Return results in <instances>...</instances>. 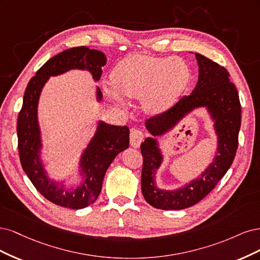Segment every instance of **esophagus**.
<instances>
[{"label":"esophagus","instance_id":"34e87169","mask_svg":"<svg viewBox=\"0 0 260 260\" xmlns=\"http://www.w3.org/2000/svg\"><path fill=\"white\" fill-rule=\"evenodd\" d=\"M142 139H144V135L139 129L133 128L131 131V146L134 148H138L141 144Z\"/></svg>","mask_w":260,"mask_h":260}]
</instances>
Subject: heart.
I'll return each mask as SVG.
<instances>
[{"label":"heart","instance_id":"obj_1","mask_svg":"<svg viewBox=\"0 0 260 260\" xmlns=\"http://www.w3.org/2000/svg\"><path fill=\"white\" fill-rule=\"evenodd\" d=\"M115 85L106 87L116 104L124 105L125 95L140 99L144 110L160 114L169 110L185 93L191 80L189 66L178 57L133 55L114 69Z\"/></svg>","mask_w":260,"mask_h":260}]
</instances>
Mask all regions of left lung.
Segmentation results:
<instances>
[{"mask_svg": "<svg viewBox=\"0 0 260 260\" xmlns=\"http://www.w3.org/2000/svg\"><path fill=\"white\" fill-rule=\"evenodd\" d=\"M199 66L198 83L189 96L182 97L169 110L152 116L145 126L152 137L140 146L144 164L141 171V190L147 202L164 211L183 209L197 204L211 192L228 172L236 156L241 127V105L238 90L229 80L223 67L196 53ZM204 107L217 138L212 162L199 178L185 185L166 190L157 187L155 176L164 159L156 137L170 131L196 108Z\"/></svg>", "mask_w": 260, "mask_h": 260, "instance_id": "1", "label": "left lung"}]
</instances>
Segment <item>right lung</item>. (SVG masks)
Returning <instances> with one entry per match:
<instances>
[{"label": "right lung", "instance_id": "right-lung-1", "mask_svg": "<svg viewBox=\"0 0 260 260\" xmlns=\"http://www.w3.org/2000/svg\"><path fill=\"white\" fill-rule=\"evenodd\" d=\"M106 62V55L97 49H89L86 46L66 49L41 67L24 91L17 121L20 162L33 186L56 205L80 209L95 202L102 191L108 167L116 155L128 148L129 128L99 120L94 136L79 158L78 175L81 182L74 187L67 186L66 179L54 180L49 177L42 160L43 140L38 116L41 93L49 78L71 70L88 71L97 82L102 77V68ZM96 100L97 103L103 100V93L98 86Z\"/></svg>", "mask_w": 260, "mask_h": 260}]
</instances>
